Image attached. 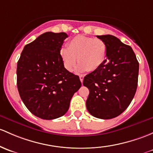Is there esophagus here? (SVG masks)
Returning a JSON list of instances; mask_svg holds the SVG:
<instances>
[{"mask_svg": "<svg viewBox=\"0 0 153 153\" xmlns=\"http://www.w3.org/2000/svg\"><path fill=\"white\" fill-rule=\"evenodd\" d=\"M79 78H80V80H81V83H83V78H84V76H83V75H80Z\"/></svg>", "mask_w": 153, "mask_h": 153, "instance_id": "obj_1", "label": "esophagus"}]
</instances>
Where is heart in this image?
<instances>
[{
  "instance_id": "obj_1",
  "label": "heart",
  "mask_w": 153,
  "mask_h": 153,
  "mask_svg": "<svg viewBox=\"0 0 153 153\" xmlns=\"http://www.w3.org/2000/svg\"><path fill=\"white\" fill-rule=\"evenodd\" d=\"M60 54L64 67L68 71H72L78 58L79 71L93 72L105 63L108 48L100 39L79 35L70 39L67 48L61 49Z\"/></svg>"
}]
</instances>
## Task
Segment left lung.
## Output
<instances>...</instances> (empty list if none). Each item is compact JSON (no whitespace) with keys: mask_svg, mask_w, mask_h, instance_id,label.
<instances>
[{"mask_svg":"<svg viewBox=\"0 0 153 153\" xmlns=\"http://www.w3.org/2000/svg\"><path fill=\"white\" fill-rule=\"evenodd\" d=\"M107 45L105 63L84 77L83 84L89 90L86 105L93 117L109 120L128 107L138 85L139 62L131 46L112 35L97 36Z\"/></svg>","mask_w":153,"mask_h":153,"instance_id":"1","label":"left lung"}]
</instances>
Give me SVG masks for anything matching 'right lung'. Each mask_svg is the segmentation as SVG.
<instances>
[{"label":"right lung","instance_id":"1","mask_svg":"<svg viewBox=\"0 0 153 153\" xmlns=\"http://www.w3.org/2000/svg\"><path fill=\"white\" fill-rule=\"evenodd\" d=\"M64 32H46L23 48L17 62V84L27 108L43 120L65 114L73 94L81 88L79 77L66 70L60 51Z\"/></svg>","mask_w":153,"mask_h":153}]
</instances>
